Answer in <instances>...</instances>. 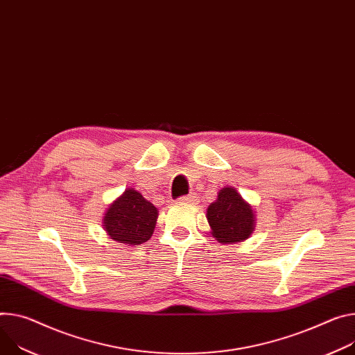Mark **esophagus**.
I'll return each instance as SVG.
<instances>
[{
	"instance_id": "esophagus-1",
	"label": "esophagus",
	"mask_w": 355,
	"mask_h": 355,
	"mask_svg": "<svg viewBox=\"0 0 355 355\" xmlns=\"http://www.w3.org/2000/svg\"><path fill=\"white\" fill-rule=\"evenodd\" d=\"M180 202H181V204H189V205H192V204L198 202V197H197L196 194H188V196H185V197H181V198H180Z\"/></svg>"
}]
</instances>
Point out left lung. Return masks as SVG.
Instances as JSON below:
<instances>
[{
	"mask_svg": "<svg viewBox=\"0 0 355 355\" xmlns=\"http://www.w3.org/2000/svg\"><path fill=\"white\" fill-rule=\"evenodd\" d=\"M211 235L219 243L246 241L254 231L256 215L252 205L234 187L219 189L216 200L207 209Z\"/></svg>",
	"mask_w": 355,
	"mask_h": 355,
	"instance_id": "1",
	"label": "left lung"
}]
</instances>
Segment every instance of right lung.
Segmentation results:
<instances>
[{"instance_id": "1", "label": "right lung", "mask_w": 355, "mask_h": 355, "mask_svg": "<svg viewBox=\"0 0 355 355\" xmlns=\"http://www.w3.org/2000/svg\"><path fill=\"white\" fill-rule=\"evenodd\" d=\"M157 218L158 209L141 196V192L127 188L106 209L102 227L110 239L127 246H136L151 238Z\"/></svg>"}]
</instances>
